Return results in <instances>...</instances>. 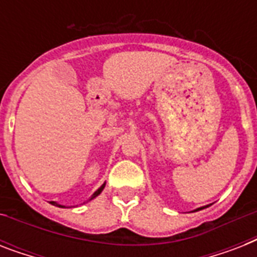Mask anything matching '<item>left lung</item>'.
<instances>
[{"label":"left lung","mask_w":257,"mask_h":257,"mask_svg":"<svg viewBox=\"0 0 257 257\" xmlns=\"http://www.w3.org/2000/svg\"><path fill=\"white\" fill-rule=\"evenodd\" d=\"M204 208V207H203ZM203 208H199V209H196V211H200V209H203Z\"/></svg>","instance_id":"8db88e82"}]
</instances>
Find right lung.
Wrapping results in <instances>:
<instances>
[{"label": "right lung", "mask_w": 257, "mask_h": 257, "mask_svg": "<svg viewBox=\"0 0 257 257\" xmlns=\"http://www.w3.org/2000/svg\"><path fill=\"white\" fill-rule=\"evenodd\" d=\"M104 187H105V184H102V185H101L100 188H98V189H97L96 192H94V193H93V196L92 197H90V200L92 199H94V197H96V196H98L101 193V191H102V189H104ZM50 203L53 204V205H57V207H61V208H64L62 207V205H60V204H57V203H54V201H50Z\"/></svg>", "instance_id": "1"}]
</instances>
